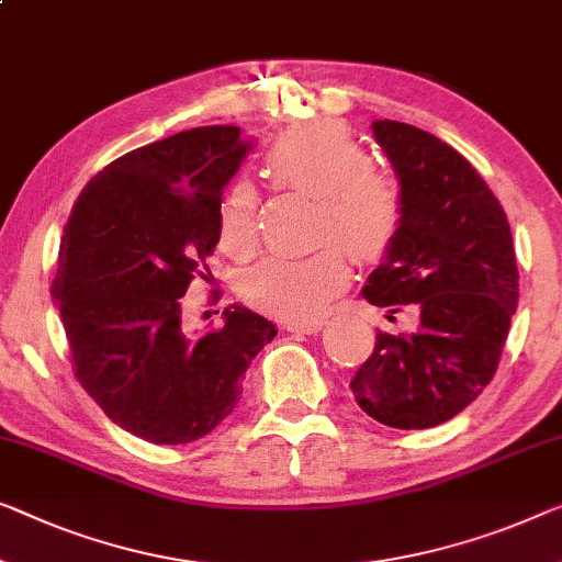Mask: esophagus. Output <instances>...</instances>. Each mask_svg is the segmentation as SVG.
I'll use <instances>...</instances> for the list:
<instances>
[{
  "instance_id": "34e87169",
  "label": "esophagus",
  "mask_w": 562,
  "mask_h": 562,
  "mask_svg": "<svg viewBox=\"0 0 562 562\" xmlns=\"http://www.w3.org/2000/svg\"><path fill=\"white\" fill-rule=\"evenodd\" d=\"M290 333H303V335H313V333H321L323 330V321H310V323H288L284 325Z\"/></svg>"
}]
</instances>
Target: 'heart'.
<instances>
[{"label": "heart", "mask_w": 562, "mask_h": 562, "mask_svg": "<svg viewBox=\"0 0 562 562\" xmlns=\"http://www.w3.org/2000/svg\"><path fill=\"white\" fill-rule=\"evenodd\" d=\"M274 189L315 199L313 237L335 240L307 257H270L241 280V295L252 307L282 321L307 323L321 317L350 280L347 252L361 265L391 255L404 229L406 196L401 181L371 164L366 146L335 121L295 125L272 140L262 156ZM259 194L239 179L220 201V241L232 257L257 247ZM341 246L338 248L337 245Z\"/></svg>", "instance_id": "1"}]
</instances>
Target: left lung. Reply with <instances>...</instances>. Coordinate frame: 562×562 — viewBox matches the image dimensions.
Returning <instances> with one entry per match:
<instances>
[{"label":"left lung","instance_id":"obj_1","mask_svg":"<svg viewBox=\"0 0 562 562\" xmlns=\"http://www.w3.org/2000/svg\"><path fill=\"white\" fill-rule=\"evenodd\" d=\"M373 136L404 187L396 247L363 295L412 333H375L350 381L358 406L393 429H431L472 404L497 371L520 297L513 232L487 181L459 150L416 125L375 121Z\"/></svg>","mask_w":562,"mask_h":562}]
</instances>
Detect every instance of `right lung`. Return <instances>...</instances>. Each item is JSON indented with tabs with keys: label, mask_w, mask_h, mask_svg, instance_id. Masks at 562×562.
I'll return each instance as SVG.
<instances>
[{
	"label": "right lung",
	"mask_w": 562,
	"mask_h": 562,
	"mask_svg": "<svg viewBox=\"0 0 562 562\" xmlns=\"http://www.w3.org/2000/svg\"><path fill=\"white\" fill-rule=\"evenodd\" d=\"M237 125L181 131L115 158L65 224L53 297L75 379L105 416L150 443H189L227 418L252 358L278 330L232 305L189 333L181 297L206 280L222 191L252 144Z\"/></svg>",
	"instance_id": "obj_1"
}]
</instances>
